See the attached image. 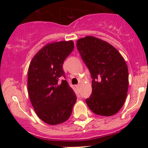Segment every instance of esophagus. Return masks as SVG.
I'll return each mask as SVG.
<instances>
[{"mask_svg": "<svg viewBox=\"0 0 148 148\" xmlns=\"http://www.w3.org/2000/svg\"><path fill=\"white\" fill-rule=\"evenodd\" d=\"M80 87H81V86H80V84H77V85H76V88H77V89H80Z\"/></svg>", "mask_w": 148, "mask_h": 148, "instance_id": "1", "label": "esophagus"}]
</instances>
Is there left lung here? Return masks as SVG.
Listing matches in <instances>:
<instances>
[{
	"mask_svg": "<svg viewBox=\"0 0 148 148\" xmlns=\"http://www.w3.org/2000/svg\"><path fill=\"white\" fill-rule=\"evenodd\" d=\"M77 46L92 78V92L86 104L98 115H114L122 108L127 94L125 59L114 46L92 36L77 40Z\"/></svg>",
	"mask_w": 148,
	"mask_h": 148,
	"instance_id": "1",
	"label": "left lung"
}]
</instances>
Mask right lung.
I'll return each mask as SVG.
<instances>
[{"label": "right lung", "instance_id": "right-lung-1", "mask_svg": "<svg viewBox=\"0 0 148 148\" xmlns=\"http://www.w3.org/2000/svg\"><path fill=\"white\" fill-rule=\"evenodd\" d=\"M72 41L47 44L34 56L28 72V92L37 116L51 125L69 118L77 101L74 90L66 80L62 66L74 49Z\"/></svg>", "mask_w": 148, "mask_h": 148}]
</instances>
